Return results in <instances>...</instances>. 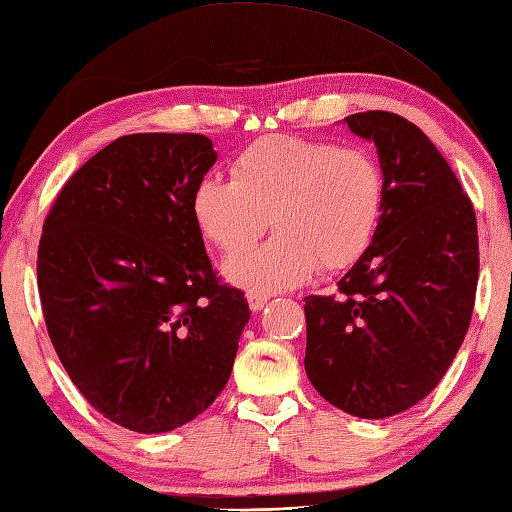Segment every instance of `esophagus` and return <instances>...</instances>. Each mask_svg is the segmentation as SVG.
<instances>
[{
	"label": "esophagus",
	"mask_w": 512,
	"mask_h": 512,
	"mask_svg": "<svg viewBox=\"0 0 512 512\" xmlns=\"http://www.w3.org/2000/svg\"><path fill=\"white\" fill-rule=\"evenodd\" d=\"M268 300H271V297H268L266 293H248V304L253 311H262L268 304Z\"/></svg>",
	"instance_id": "1"
}]
</instances>
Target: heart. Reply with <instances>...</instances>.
Segmentation results:
<instances>
[{
	"instance_id": "heart-1",
	"label": "heart",
	"mask_w": 512,
	"mask_h": 512,
	"mask_svg": "<svg viewBox=\"0 0 512 512\" xmlns=\"http://www.w3.org/2000/svg\"><path fill=\"white\" fill-rule=\"evenodd\" d=\"M232 181L206 176L192 217L221 253L226 280L253 291H284L318 271H345L365 255L385 208V176L374 154L286 134L259 138L232 161Z\"/></svg>"
}]
</instances>
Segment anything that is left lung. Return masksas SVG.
<instances>
[{"instance_id": "left-lung-1", "label": "left lung", "mask_w": 512, "mask_h": 512, "mask_svg": "<svg viewBox=\"0 0 512 512\" xmlns=\"http://www.w3.org/2000/svg\"><path fill=\"white\" fill-rule=\"evenodd\" d=\"M378 150L385 208L338 295L304 297V369L324 401L360 418L410 410L452 365L479 280L477 217L448 161L392 111L345 118Z\"/></svg>"}]
</instances>
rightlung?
Here are the masks:
<instances>
[{"instance_id": "1", "label": "right lung", "mask_w": 512, "mask_h": 512, "mask_svg": "<svg viewBox=\"0 0 512 512\" xmlns=\"http://www.w3.org/2000/svg\"><path fill=\"white\" fill-rule=\"evenodd\" d=\"M215 161L201 134L120 136L44 221L37 286L55 353L80 394L132 432H170L206 412L250 320L192 217Z\"/></svg>"}]
</instances>
